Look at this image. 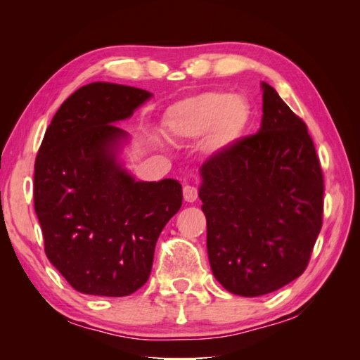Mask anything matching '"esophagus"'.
<instances>
[{"instance_id": "34e87169", "label": "esophagus", "mask_w": 360, "mask_h": 360, "mask_svg": "<svg viewBox=\"0 0 360 360\" xmlns=\"http://www.w3.org/2000/svg\"><path fill=\"white\" fill-rule=\"evenodd\" d=\"M183 198L186 202H195L198 198V189L195 186H191V184H186L183 188Z\"/></svg>"}]
</instances>
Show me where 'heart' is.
Here are the masks:
<instances>
[{
    "label": "heart",
    "mask_w": 360,
    "mask_h": 360,
    "mask_svg": "<svg viewBox=\"0 0 360 360\" xmlns=\"http://www.w3.org/2000/svg\"><path fill=\"white\" fill-rule=\"evenodd\" d=\"M249 118V105L243 97L207 91L172 105L165 114V127L171 136L181 139H197L207 134L205 148L219 153L243 135Z\"/></svg>",
    "instance_id": "obj_1"
}]
</instances>
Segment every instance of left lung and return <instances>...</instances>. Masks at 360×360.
Masks as SVG:
<instances>
[{"label": "left lung", "mask_w": 360, "mask_h": 360, "mask_svg": "<svg viewBox=\"0 0 360 360\" xmlns=\"http://www.w3.org/2000/svg\"><path fill=\"white\" fill-rule=\"evenodd\" d=\"M261 90L258 132L200 168L212 271L243 297L299 278L323 224V172L307 124L274 86L261 82Z\"/></svg>", "instance_id": "1"}]
</instances>
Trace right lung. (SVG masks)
Listing matches in <instances>:
<instances>
[{"label":"right lung","mask_w":360,"mask_h":360,"mask_svg":"<svg viewBox=\"0 0 360 360\" xmlns=\"http://www.w3.org/2000/svg\"><path fill=\"white\" fill-rule=\"evenodd\" d=\"M151 93L91 82L53 115L34 165V209L48 259L69 284L123 297L143 287L163 226L181 207L177 180L138 181L120 160L129 134L115 126Z\"/></svg>","instance_id":"obj_1"}]
</instances>
